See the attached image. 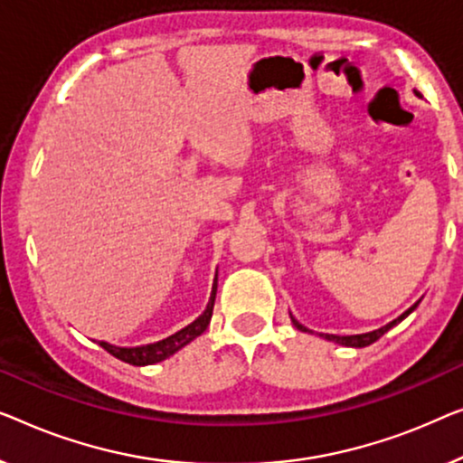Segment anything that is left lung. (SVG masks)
I'll list each match as a JSON object with an SVG mask.
<instances>
[{
    "instance_id": "1",
    "label": "left lung",
    "mask_w": 463,
    "mask_h": 463,
    "mask_svg": "<svg viewBox=\"0 0 463 463\" xmlns=\"http://www.w3.org/2000/svg\"><path fill=\"white\" fill-rule=\"evenodd\" d=\"M415 96H421V94L418 92V90H415ZM418 304H420V302H418ZM418 304H413L411 308L402 312V315H401L399 318H394L392 323L383 325V327L375 329V331H369V334H359V335H331V334H318V335L325 337V340H331V342H335V344H342V346H353V348H363V346H369V344H373V342L380 340V337H382L383 334H386V331H388L390 327H394L396 323H401L402 318L411 315V312H413L415 308H418ZM289 317H291V312H289ZM291 323H294V327H296V329H299V331H310L308 327H304V325H299L294 317H291ZM310 334H312V331H310Z\"/></svg>"
}]
</instances>
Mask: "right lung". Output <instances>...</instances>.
<instances>
[{"label": "right lung", "mask_w": 463, "mask_h": 463, "mask_svg": "<svg viewBox=\"0 0 463 463\" xmlns=\"http://www.w3.org/2000/svg\"><path fill=\"white\" fill-rule=\"evenodd\" d=\"M216 291H218V269H216V279H213V285H212L210 302H207L203 315L194 318V321L191 325H186L184 329L175 331V334L165 337V340H159L155 344H146V346H134V348L113 346V344H109V342H99V344L104 350H107L109 354H113L115 359H119L123 363H129V364H136V367L165 361L172 354L178 353V350L184 348L186 344H191L194 337H199L207 329V325H210V321H212L213 302H216Z\"/></svg>", "instance_id": "1"}]
</instances>
